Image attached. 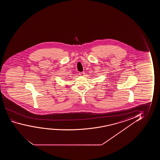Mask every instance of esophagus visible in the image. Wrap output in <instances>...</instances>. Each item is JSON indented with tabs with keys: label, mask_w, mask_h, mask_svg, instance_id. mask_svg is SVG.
Here are the masks:
<instances>
[{
	"label": "esophagus",
	"mask_w": 160,
	"mask_h": 160,
	"mask_svg": "<svg viewBox=\"0 0 160 160\" xmlns=\"http://www.w3.org/2000/svg\"><path fill=\"white\" fill-rule=\"evenodd\" d=\"M79 75H80L81 77H83V76H84V75H85V72H80L79 73Z\"/></svg>",
	"instance_id": "obj_1"
}]
</instances>
